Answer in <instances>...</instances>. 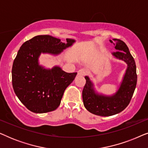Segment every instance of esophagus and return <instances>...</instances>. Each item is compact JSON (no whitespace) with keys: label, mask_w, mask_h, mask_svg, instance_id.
I'll return each mask as SVG.
<instances>
[{"label":"esophagus","mask_w":148,"mask_h":148,"mask_svg":"<svg viewBox=\"0 0 148 148\" xmlns=\"http://www.w3.org/2000/svg\"><path fill=\"white\" fill-rule=\"evenodd\" d=\"M86 71H85L84 70H79V71H78V72H77V75L79 76H84L85 75H86Z\"/></svg>","instance_id":"1"}]
</instances>
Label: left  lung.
<instances>
[{"instance_id":"8db88e82","label":"left lung","mask_w":148,"mask_h":148,"mask_svg":"<svg viewBox=\"0 0 148 148\" xmlns=\"http://www.w3.org/2000/svg\"><path fill=\"white\" fill-rule=\"evenodd\" d=\"M115 46L116 52L113 56L127 64L126 71L118 90L112 95H105L96 90L94 84L88 76L85 77L86 83L82 92L85 108L92 114L109 116L122 112L130 102L137 85L136 64L126 44L119 39L110 40Z\"/></svg>"}]
</instances>
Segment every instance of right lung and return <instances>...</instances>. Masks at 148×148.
Wrapping results in <instances>:
<instances>
[{"label": "right lung", "mask_w": 148, "mask_h": 148, "mask_svg": "<svg viewBox=\"0 0 148 148\" xmlns=\"http://www.w3.org/2000/svg\"><path fill=\"white\" fill-rule=\"evenodd\" d=\"M62 42L49 35L36 36L20 47L12 67V84L16 96L32 112L45 113L58 108L65 89L77 73H69L59 66L46 68L40 64L42 54L58 56L73 46L75 40Z\"/></svg>", "instance_id": "add662e5"}]
</instances>
